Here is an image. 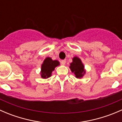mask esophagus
Returning a JSON list of instances; mask_svg holds the SVG:
<instances>
[{
  "mask_svg": "<svg viewBox=\"0 0 122 122\" xmlns=\"http://www.w3.org/2000/svg\"><path fill=\"white\" fill-rule=\"evenodd\" d=\"M61 64L62 65H64H64H66V60H62V61H61Z\"/></svg>",
  "mask_w": 122,
  "mask_h": 122,
  "instance_id": "obj_1",
  "label": "esophagus"
}]
</instances>
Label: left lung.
<instances>
[{
    "label": "left lung",
    "instance_id": "8db88e82",
    "mask_svg": "<svg viewBox=\"0 0 122 122\" xmlns=\"http://www.w3.org/2000/svg\"><path fill=\"white\" fill-rule=\"evenodd\" d=\"M70 68L71 72L74 74L77 78H82L86 74V70L81 60L78 56L72 58V62L70 63Z\"/></svg>",
    "mask_w": 122,
    "mask_h": 122
}]
</instances>
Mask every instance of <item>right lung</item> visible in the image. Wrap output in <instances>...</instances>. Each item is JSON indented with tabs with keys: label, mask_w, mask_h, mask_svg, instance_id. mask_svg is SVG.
Listing matches in <instances>:
<instances>
[{
	"label": "right lung",
	"mask_w": 122,
	"mask_h": 122,
	"mask_svg": "<svg viewBox=\"0 0 122 122\" xmlns=\"http://www.w3.org/2000/svg\"><path fill=\"white\" fill-rule=\"evenodd\" d=\"M60 65V62L57 60H52L51 58L46 57L41 65V77L44 79L50 77L52 76V72L54 71L55 67Z\"/></svg>",
	"instance_id": "right-lung-1"
}]
</instances>
